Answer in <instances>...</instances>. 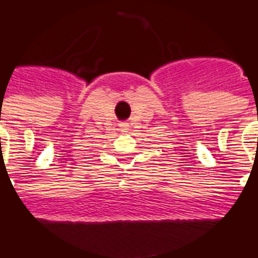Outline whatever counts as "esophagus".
<instances>
[{"label": "esophagus", "instance_id": "1", "mask_svg": "<svg viewBox=\"0 0 258 258\" xmlns=\"http://www.w3.org/2000/svg\"><path fill=\"white\" fill-rule=\"evenodd\" d=\"M119 127H120V131H123V133H127V131H128V123H125V121H121L120 124H119Z\"/></svg>", "mask_w": 258, "mask_h": 258}]
</instances>
